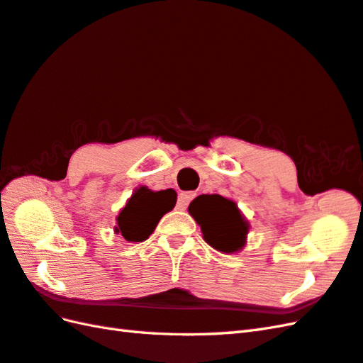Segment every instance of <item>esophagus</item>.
Listing matches in <instances>:
<instances>
[{"instance_id": "34e87169", "label": "esophagus", "mask_w": 363, "mask_h": 363, "mask_svg": "<svg viewBox=\"0 0 363 363\" xmlns=\"http://www.w3.org/2000/svg\"><path fill=\"white\" fill-rule=\"evenodd\" d=\"M193 198H195V193H193V191H182V193H179L178 204H176V207H178L179 210H185V208H187V206L190 204V201Z\"/></svg>"}]
</instances>
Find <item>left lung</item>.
<instances>
[{"instance_id": "8db88e82", "label": "left lung", "mask_w": 363, "mask_h": 363, "mask_svg": "<svg viewBox=\"0 0 363 363\" xmlns=\"http://www.w3.org/2000/svg\"><path fill=\"white\" fill-rule=\"evenodd\" d=\"M189 212L201 225L206 242L213 249L233 254L246 244L249 224L233 201L221 195H201L191 201Z\"/></svg>"}]
</instances>
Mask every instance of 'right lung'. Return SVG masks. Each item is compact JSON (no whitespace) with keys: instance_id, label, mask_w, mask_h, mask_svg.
<instances>
[{"instance_id":"obj_1","label":"right lung","mask_w":363,"mask_h":363,"mask_svg":"<svg viewBox=\"0 0 363 363\" xmlns=\"http://www.w3.org/2000/svg\"><path fill=\"white\" fill-rule=\"evenodd\" d=\"M174 204V198L168 195L167 190L153 191L139 187L117 215L114 232L121 233L126 241H145L155 232L159 220L170 212Z\"/></svg>"}]
</instances>
